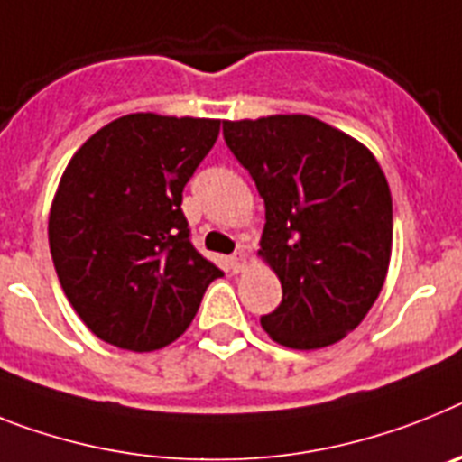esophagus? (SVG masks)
I'll use <instances>...</instances> for the list:
<instances>
[{
    "instance_id": "esophagus-1",
    "label": "esophagus",
    "mask_w": 462,
    "mask_h": 462,
    "mask_svg": "<svg viewBox=\"0 0 462 462\" xmlns=\"http://www.w3.org/2000/svg\"><path fill=\"white\" fill-rule=\"evenodd\" d=\"M230 267H232V273H244V270L249 267V255H246V251L239 249L237 254L232 255Z\"/></svg>"
}]
</instances>
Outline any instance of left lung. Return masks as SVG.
<instances>
[{
  "mask_svg": "<svg viewBox=\"0 0 462 462\" xmlns=\"http://www.w3.org/2000/svg\"><path fill=\"white\" fill-rule=\"evenodd\" d=\"M265 201L261 255L282 303L261 317L274 343L319 350L362 324L393 255V197L369 147L308 115L223 122Z\"/></svg>",
  "mask_w": 462,
  "mask_h": 462,
  "instance_id": "obj_1",
  "label": "left lung"
}]
</instances>
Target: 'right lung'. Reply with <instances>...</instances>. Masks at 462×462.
Listing matches in <instances>:
<instances>
[{"instance_id":"right-lung-1","label":"right lung","mask_w":462,"mask_h":462,"mask_svg":"<svg viewBox=\"0 0 462 462\" xmlns=\"http://www.w3.org/2000/svg\"><path fill=\"white\" fill-rule=\"evenodd\" d=\"M220 119L135 112L88 138L65 166L49 246L69 305L100 340L152 352L183 336L223 277L189 242L183 188Z\"/></svg>"}]
</instances>
